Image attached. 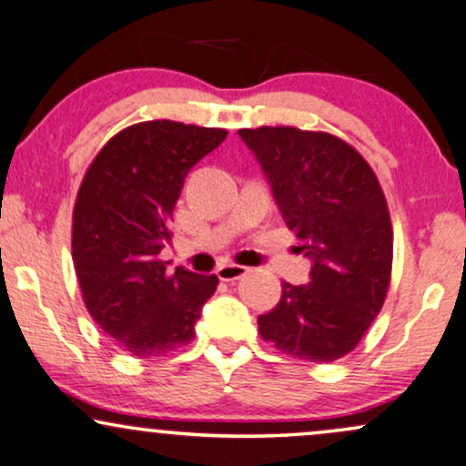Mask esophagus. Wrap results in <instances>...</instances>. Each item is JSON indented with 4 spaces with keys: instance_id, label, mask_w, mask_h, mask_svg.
Listing matches in <instances>:
<instances>
[{
    "instance_id": "esophagus-1",
    "label": "esophagus",
    "mask_w": 466,
    "mask_h": 466,
    "mask_svg": "<svg viewBox=\"0 0 466 466\" xmlns=\"http://www.w3.org/2000/svg\"><path fill=\"white\" fill-rule=\"evenodd\" d=\"M243 275H247V267H240V264H223V267L217 268V277H219L221 281L240 279Z\"/></svg>"
}]
</instances>
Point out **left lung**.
I'll list each match as a JSON object with an SVG mask.
<instances>
[{
  "mask_svg": "<svg viewBox=\"0 0 466 466\" xmlns=\"http://www.w3.org/2000/svg\"><path fill=\"white\" fill-rule=\"evenodd\" d=\"M260 161L311 281L281 284V299L258 316L260 338L284 355L338 361L368 331L391 281L393 226L370 163L349 141L297 127L240 128Z\"/></svg>",
  "mask_w": 466,
  "mask_h": 466,
  "instance_id": "obj_1",
  "label": "left lung"
}]
</instances>
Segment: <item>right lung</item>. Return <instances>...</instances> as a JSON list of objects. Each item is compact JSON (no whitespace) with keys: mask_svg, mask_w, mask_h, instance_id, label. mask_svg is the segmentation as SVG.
Instances as JSON below:
<instances>
[{"mask_svg":"<svg viewBox=\"0 0 466 466\" xmlns=\"http://www.w3.org/2000/svg\"><path fill=\"white\" fill-rule=\"evenodd\" d=\"M226 128L137 122L94 157L73 208V262L90 316L133 357H163L196 335L217 275L176 268L161 249L187 174Z\"/></svg>","mask_w":466,"mask_h":466,"instance_id":"right-lung-1","label":"right lung"}]
</instances>
